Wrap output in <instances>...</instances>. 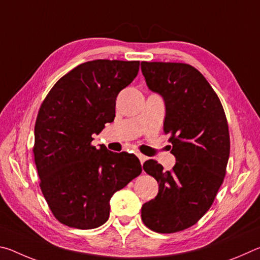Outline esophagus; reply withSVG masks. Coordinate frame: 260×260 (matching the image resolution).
Here are the masks:
<instances>
[{
	"instance_id": "obj_1",
	"label": "esophagus",
	"mask_w": 260,
	"mask_h": 260,
	"mask_svg": "<svg viewBox=\"0 0 260 260\" xmlns=\"http://www.w3.org/2000/svg\"><path fill=\"white\" fill-rule=\"evenodd\" d=\"M138 157H139V159H140V161H141V164H143V162L148 159V157L142 155V153H139Z\"/></svg>"
}]
</instances>
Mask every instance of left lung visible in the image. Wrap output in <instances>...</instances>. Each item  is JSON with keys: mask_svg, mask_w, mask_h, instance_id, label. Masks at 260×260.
<instances>
[{"mask_svg": "<svg viewBox=\"0 0 260 260\" xmlns=\"http://www.w3.org/2000/svg\"><path fill=\"white\" fill-rule=\"evenodd\" d=\"M141 70L149 89L164 100V132L177 160L172 171L153 159L143 164L159 190L141 217L151 231L169 234L195 225L212 205L226 174L230 132L220 100L199 70L162 61H142Z\"/></svg>", "mask_w": 260, "mask_h": 260, "instance_id": "left-lung-1", "label": "left lung"}]
</instances>
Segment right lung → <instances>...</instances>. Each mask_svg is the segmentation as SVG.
Listing matches in <instances>:
<instances>
[{
    "label": "right lung",
    "instance_id": "1",
    "mask_svg": "<svg viewBox=\"0 0 260 260\" xmlns=\"http://www.w3.org/2000/svg\"><path fill=\"white\" fill-rule=\"evenodd\" d=\"M139 60L98 59L55 83L39 110L34 160L43 196L64 225L91 230L107 222L113 193L142 172L139 158L91 146L114 119L116 100L138 76Z\"/></svg>",
    "mask_w": 260,
    "mask_h": 260
}]
</instances>
